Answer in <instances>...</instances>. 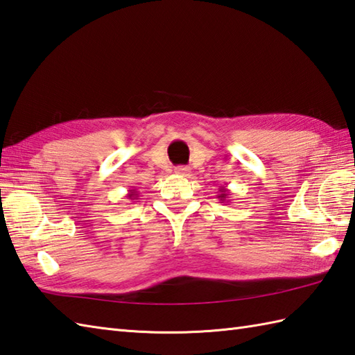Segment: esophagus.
Wrapping results in <instances>:
<instances>
[{
  "label": "esophagus",
  "instance_id": "obj_1",
  "mask_svg": "<svg viewBox=\"0 0 355 355\" xmlns=\"http://www.w3.org/2000/svg\"><path fill=\"white\" fill-rule=\"evenodd\" d=\"M175 173H176V175H180V176H188V175H190V168L184 167V165H179V167L175 168Z\"/></svg>",
  "mask_w": 355,
  "mask_h": 355
}]
</instances>
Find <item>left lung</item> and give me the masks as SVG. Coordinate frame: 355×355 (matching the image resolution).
I'll list each match as a JSON object with an SVG mask.
<instances>
[{
    "label": "left lung",
    "instance_id": "8db88e82",
    "mask_svg": "<svg viewBox=\"0 0 355 355\" xmlns=\"http://www.w3.org/2000/svg\"><path fill=\"white\" fill-rule=\"evenodd\" d=\"M227 198H230V190H227L226 187H220V188H218L217 199H220L222 202H225Z\"/></svg>",
    "mask_w": 355,
    "mask_h": 355
}]
</instances>
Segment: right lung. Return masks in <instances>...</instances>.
I'll list each match as a JSON object with an SVG mask.
<instances>
[{"instance_id":"add662e5","label":"right lung","mask_w":355,"mask_h":355,"mask_svg":"<svg viewBox=\"0 0 355 355\" xmlns=\"http://www.w3.org/2000/svg\"><path fill=\"white\" fill-rule=\"evenodd\" d=\"M138 191L137 190H129V193H128V196H125V198H128L129 200H137L138 199Z\"/></svg>"}]
</instances>
